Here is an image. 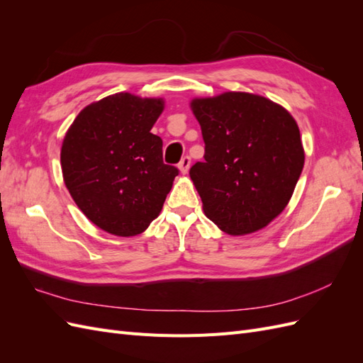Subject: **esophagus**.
<instances>
[{
    "mask_svg": "<svg viewBox=\"0 0 363 363\" xmlns=\"http://www.w3.org/2000/svg\"><path fill=\"white\" fill-rule=\"evenodd\" d=\"M189 167H191V157H189V156H184V157L182 159V162L179 163V169H180L182 174H188Z\"/></svg>",
    "mask_w": 363,
    "mask_h": 363,
    "instance_id": "1",
    "label": "esophagus"
}]
</instances>
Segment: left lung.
<instances>
[{
	"mask_svg": "<svg viewBox=\"0 0 363 363\" xmlns=\"http://www.w3.org/2000/svg\"><path fill=\"white\" fill-rule=\"evenodd\" d=\"M204 162L189 171L204 215L224 233L267 227L288 206L304 167L300 128L283 106L248 92L194 98Z\"/></svg>",
	"mask_w": 363,
	"mask_h": 363,
	"instance_id": "1",
	"label": "left lung"
}]
</instances>
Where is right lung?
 <instances>
[{"label":"right lung","mask_w":363,"mask_h":363,"mask_svg":"<svg viewBox=\"0 0 363 363\" xmlns=\"http://www.w3.org/2000/svg\"><path fill=\"white\" fill-rule=\"evenodd\" d=\"M163 108V98L108 95L86 106L63 138V182L86 218L107 233L145 232L179 175L163 163V142L151 133Z\"/></svg>","instance_id":"obj_1"}]
</instances>
